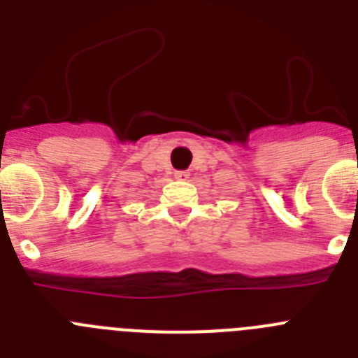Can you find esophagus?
Listing matches in <instances>:
<instances>
[{
    "instance_id": "obj_1",
    "label": "esophagus",
    "mask_w": 358,
    "mask_h": 358,
    "mask_svg": "<svg viewBox=\"0 0 358 358\" xmlns=\"http://www.w3.org/2000/svg\"><path fill=\"white\" fill-rule=\"evenodd\" d=\"M189 172H186V170H181V172H176V177L177 179H188Z\"/></svg>"
}]
</instances>
